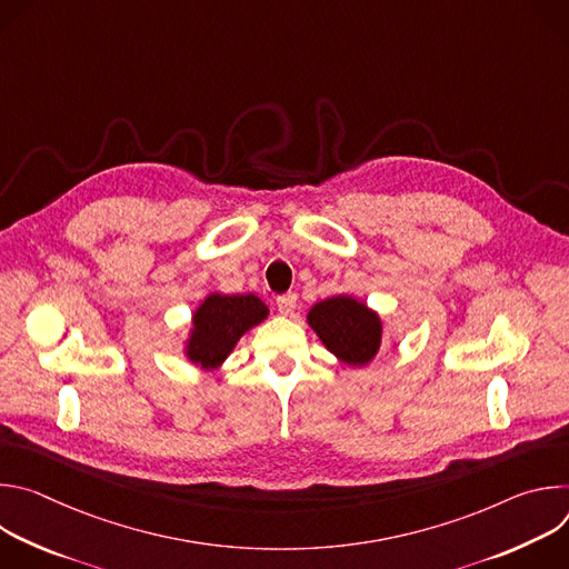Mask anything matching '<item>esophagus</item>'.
I'll use <instances>...</instances> for the list:
<instances>
[{"mask_svg":"<svg viewBox=\"0 0 569 569\" xmlns=\"http://www.w3.org/2000/svg\"><path fill=\"white\" fill-rule=\"evenodd\" d=\"M277 308L281 315H292L297 310V295L295 292H286L281 297H277Z\"/></svg>","mask_w":569,"mask_h":569,"instance_id":"obj_1","label":"esophagus"}]
</instances>
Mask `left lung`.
I'll use <instances>...</instances> for the list:
<instances>
[{
  "instance_id": "left-lung-1",
  "label": "left lung",
  "mask_w": 569,
  "mask_h": 569,
  "mask_svg": "<svg viewBox=\"0 0 569 569\" xmlns=\"http://www.w3.org/2000/svg\"><path fill=\"white\" fill-rule=\"evenodd\" d=\"M308 327L340 362L367 367L380 351L382 317L353 295H336L310 306Z\"/></svg>"
}]
</instances>
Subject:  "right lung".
<instances>
[{"mask_svg": "<svg viewBox=\"0 0 569 569\" xmlns=\"http://www.w3.org/2000/svg\"><path fill=\"white\" fill-rule=\"evenodd\" d=\"M268 315L270 308L252 292H209L191 312V327L182 342V353L193 367L216 371L231 356L240 338L266 321Z\"/></svg>", "mask_w": 569, "mask_h": 569, "instance_id": "right-lung-1", "label": "right lung"}]
</instances>
